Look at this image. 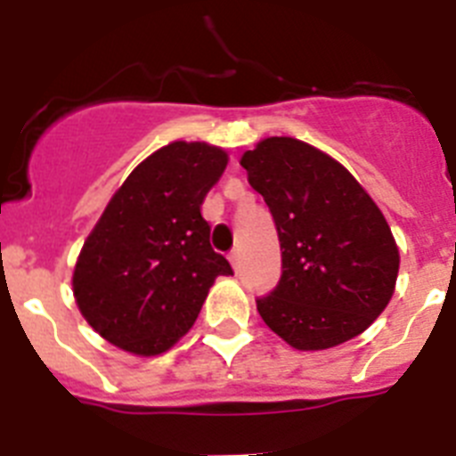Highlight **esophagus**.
Masks as SVG:
<instances>
[{
	"label": "esophagus",
	"mask_w": 456,
	"mask_h": 456,
	"mask_svg": "<svg viewBox=\"0 0 456 456\" xmlns=\"http://www.w3.org/2000/svg\"><path fill=\"white\" fill-rule=\"evenodd\" d=\"M228 257H231V265H232V267H235V269H240V260H241V256H240V248H232V251H231V256H228Z\"/></svg>",
	"instance_id": "esophagus-1"
}]
</instances>
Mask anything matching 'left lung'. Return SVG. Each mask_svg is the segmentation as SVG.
<instances>
[{
    "label": "left lung",
    "instance_id": "left-lung-1",
    "mask_svg": "<svg viewBox=\"0 0 456 456\" xmlns=\"http://www.w3.org/2000/svg\"><path fill=\"white\" fill-rule=\"evenodd\" d=\"M276 224L283 273L260 297L265 324L301 352L363 333L395 292L400 251L381 209L347 168L292 136L241 155Z\"/></svg>",
    "mask_w": 456,
    "mask_h": 456
}]
</instances>
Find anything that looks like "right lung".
<instances>
[{
  "mask_svg": "<svg viewBox=\"0 0 456 456\" xmlns=\"http://www.w3.org/2000/svg\"><path fill=\"white\" fill-rule=\"evenodd\" d=\"M228 155L173 141L127 175L91 231L72 273L84 320L139 356L171 349L199 317L231 263L209 244L200 205Z\"/></svg>",
  "mask_w": 456,
  "mask_h": 456,
  "instance_id": "add662e5",
  "label": "right lung"
}]
</instances>
